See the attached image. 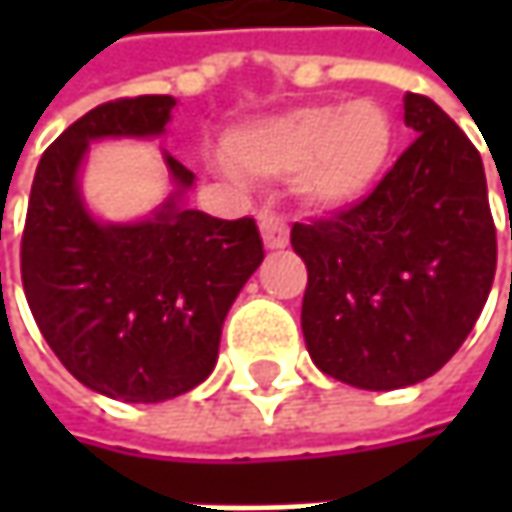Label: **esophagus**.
Listing matches in <instances>:
<instances>
[{"mask_svg":"<svg viewBox=\"0 0 512 512\" xmlns=\"http://www.w3.org/2000/svg\"><path fill=\"white\" fill-rule=\"evenodd\" d=\"M259 230H262L267 250H282L290 242L287 222L282 216H276V213H259Z\"/></svg>","mask_w":512,"mask_h":512,"instance_id":"34e87169","label":"esophagus"}]
</instances>
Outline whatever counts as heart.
Wrapping results in <instances>:
<instances>
[{
    "label": "heart",
    "instance_id": "heart-1",
    "mask_svg": "<svg viewBox=\"0 0 512 512\" xmlns=\"http://www.w3.org/2000/svg\"><path fill=\"white\" fill-rule=\"evenodd\" d=\"M396 142L384 105L350 99L310 102L265 116L227 136L230 165L259 179L293 176L296 196L313 210L336 213L359 205L379 185ZM227 176H236L225 168Z\"/></svg>",
    "mask_w": 512,
    "mask_h": 512
}]
</instances>
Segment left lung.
I'll return each instance as SVG.
<instances>
[{
	"mask_svg": "<svg viewBox=\"0 0 512 512\" xmlns=\"http://www.w3.org/2000/svg\"><path fill=\"white\" fill-rule=\"evenodd\" d=\"M404 125L416 142L362 205L290 233L307 265V353L362 390H399L442 370L496 273L479 150L419 93L404 96Z\"/></svg>",
	"mask_w": 512,
	"mask_h": 512,
	"instance_id": "8db88e82",
	"label": "left lung"
}]
</instances>
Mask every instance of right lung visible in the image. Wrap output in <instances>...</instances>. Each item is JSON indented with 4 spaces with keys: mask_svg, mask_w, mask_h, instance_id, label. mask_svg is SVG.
<instances>
[{
    "mask_svg": "<svg viewBox=\"0 0 512 512\" xmlns=\"http://www.w3.org/2000/svg\"><path fill=\"white\" fill-rule=\"evenodd\" d=\"M173 96L99 105L39 159L22 236V285L50 350L93 393L168 402L219 359L227 310L265 259L253 219L187 207L196 176L162 150L170 193L133 222L99 219L82 193L90 145L165 136Z\"/></svg>",
    "mask_w": 512,
    "mask_h": 512,
    "instance_id": "right-lung-1",
    "label": "right lung"
}]
</instances>
